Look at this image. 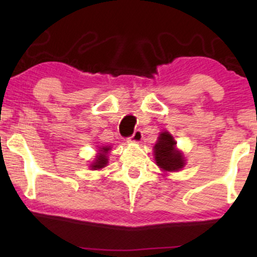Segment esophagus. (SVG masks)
Instances as JSON below:
<instances>
[{"instance_id": "1", "label": "esophagus", "mask_w": 257, "mask_h": 257, "mask_svg": "<svg viewBox=\"0 0 257 257\" xmlns=\"http://www.w3.org/2000/svg\"><path fill=\"white\" fill-rule=\"evenodd\" d=\"M142 139H143V132L140 131V130H136L135 133H133V135L128 138V142L140 143V142H142Z\"/></svg>"}]
</instances>
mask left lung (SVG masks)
<instances>
[{"instance_id":"8db88e82","label":"left lung","mask_w":257,"mask_h":257,"mask_svg":"<svg viewBox=\"0 0 257 257\" xmlns=\"http://www.w3.org/2000/svg\"><path fill=\"white\" fill-rule=\"evenodd\" d=\"M177 142L170 132H161L158 142L153 147L154 159L158 166L164 172H177L186 165L184 154L177 150Z\"/></svg>"}]
</instances>
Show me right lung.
<instances>
[{
  "mask_svg": "<svg viewBox=\"0 0 257 257\" xmlns=\"http://www.w3.org/2000/svg\"><path fill=\"white\" fill-rule=\"evenodd\" d=\"M110 150H111L110 146L99 147V151H98L99 153H97L96 158H94V163L90 165L91 170H101V168L106 166L108 163L107 153L110 152Z\"/></svg>",
  "mask_w": 257,
  "mask_h": 257,
  "instance_id": "add662e5",
  "label": "right lung"
}]
</instances>
